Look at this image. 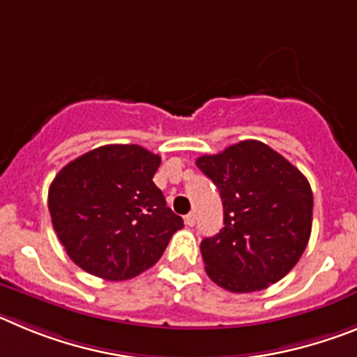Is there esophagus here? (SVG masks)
Returning a JSON list of instances; mask_svg holds the SVG:
<instances>
[{"mask_svg": "<svg viewBox=\"0 0 357 357\" xmlns=\"http://www.w3.org/2000/svg\"><path fill=\"white\" fill-rule=\"evenodd\" d=\"M184 222H185V225H188V227H193L195 222H197V218H195V213H189L188 216L184 218Z\"/></svg>", "mask_w": 357, "mask_h": 357, "instance_id": "obj_1", "label": "esophagus"}]
</instances>
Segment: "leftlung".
I'll return each mask as SVG.
<instances>
[{
    "mask_svg": "<svg viewBox=\"0 0 357 357\" xmlns=\"http://www.w3.org/2000/svg\"><path fill=\"white\" fill-rule=\"evenodd\" d=\"M197 166L220 189L223 229L200 245L213 282L250 293L280 280L298 263L313 223V193L289 160L261 141H241Z\"/></svg>",
    "mask_w": 357,
    "mask_h": 357,
    "instance_id": "1",
    "label": "left lung"
}]
</instances>
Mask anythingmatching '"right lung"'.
<instances>
[{
	"mask_svg": "<svg viewBox=\"0 0 357 357\" xmlns=\"http://www.w3.org/2000/svg\"><path fill=\"white\" fill-rule=\"evenodd\" d=\"M159 164L137 144H107L56 173L48 209L73 263L105 280H127L160 259L184 222L151 181Z\"/></svg>",
	"mask_w": 357,
	"mask_h": 357,
	"instance_id": "add662e5",
	"label": "right lung"
}]
</instances>
